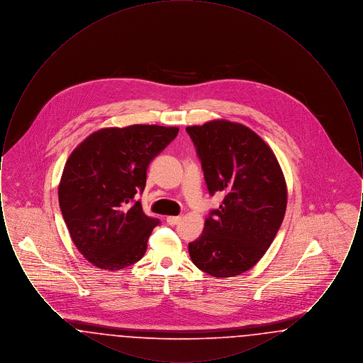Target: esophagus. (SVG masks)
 Instances as JSON below:
<instances>
[{
  "label": "esophagus",
  "instance_id": "1",
  "mask_svg": "<svg viewBox=\"0 0 363 363\" xmlns=\"http://www.w3.org/2000/svg\"><path fill=\"white\" fill-rule=\"evenodd\" d=\"M182 220V216H167L166 222L170 225H178Z\"/></svg>",
  "mask_w": 363,
  "mask_h": 363
}]
</instances>
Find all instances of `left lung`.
Here are the masks:
<instances>
[{
    "mask_svg": "<svg viewBox=\"0 0 363 363\" xmlns=\"http://www.w3.org/2000/svg\"><path fill=\"white\" fill-rule=\"evenodd\" d=\"M186 132L209 193L225 194L203 234L190 242V259L211 277H238L259 262L277 237L287 207L284 175L268 144L242 123L215 120Z\"/></svg>",
    "mask_w": 363,
    "mask_h": 363,
    "instance_id": "8db88e82",
    "label": "left lung"
}]
</instances>
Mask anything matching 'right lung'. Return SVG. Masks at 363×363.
<instances>
[{"instance_id": "right-lung-1", "label": "right lung", "mask_w": 363, "mask_h": 363, "mask_svg": "<svg viewBox=\"0 0 363 363\" xmlns=\"http://www.w3.org/2000/svg\"><path fill=\"white\" fill-rule=\"evenodd\" d=\"M177 126L104 128L70 154L58 200L70 238L92 265L120 271L141 259L159 219L143 212L138 191L147 169L178 135Z\"/></svg>"}]
</instances>
